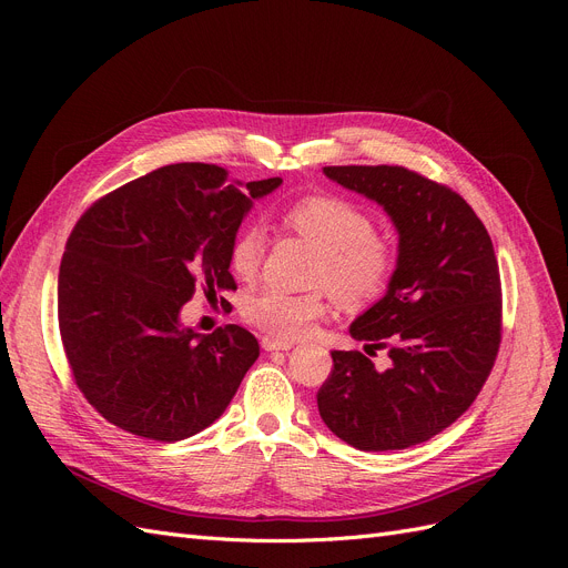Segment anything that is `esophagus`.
I'll return each instance as SVG.
<instances>
[{"label": "esophagus", "mask_w": 568, "mask_h": 568, "mask_svg": "<svg viewBox=\"0 0 568 568\" xmlns=\"http://www.w3.org/2000/svg\"><path fill=\"white\" fill-rule=\"evenodd\" d=\"M262 347H264L266 352H276V349L287 352V349H292V347H294V343H290V341H281V338H274V336H264V338H262Z\"/></svg>", "instance_id": "1"}]
</instances>
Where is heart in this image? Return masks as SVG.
Masks as SVG:
<instances>
[{
  "instance_id": "heart-1",
  "label": "heart",
  "mask_w": 568,
  "mask_h": 568,
  "mask_svg": "<svg viewBox=\"0 0 568 568\" xmlns=\"http://www.w3.org/2000/svg\"><path fill=\"white\" fill-rule=\"evenodd\" d=\"M290 230L300 232L322 251L315 285H326L345 306H359L386 287L394 272L389 242L373 234V219L354 202L336 195H306L294 200L283 214ZM264 230L246 225L230 246V268L242 281H253L264 255ZM326 313L320 292L292 294L264 287L251 294L242 315L257 329L278 338H300Z\"/></svg>"
}]
</instances>
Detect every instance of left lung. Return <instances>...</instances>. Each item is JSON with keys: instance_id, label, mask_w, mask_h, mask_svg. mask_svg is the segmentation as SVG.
<instances>
[{"instance_id": "1", "label": "left lung", "mask_w": 568, "mask_h": 568, "mask_svg": "<svg viewBox=\"0 0 568 568\" xmlns=\"http://www.w3.org/2000/svg\"><path fill=\"white\" fill-rule=\"evenodd\" d=\"M332 182L377 202L398 232L379 302L349 324L364 352H332L317 392L322 422L359 452H396L449 428L479 396L501 338L490 234L452 189L398 165H334ZM389 346L377 372L369 352Z\"/></svg>"}]
</instances>
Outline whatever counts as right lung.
<instances>
[{"mask_svg":"<svg viewBox=\"0 0 568 568\" xmlns=\"http://www.w3.org/2000/svg\"><path fill=\"white\" fill-rule=\"evenodd\" d=\"M281 184L176 163L101 197L75 223L57 281L59 334L103 419L179 442L225 412L260 356L257 338L239 324L197 334L182 308L200 285L209 296L236 290L232 239L253 202Z\"/></svg>","mask_w":568,"mask_h":568,"instance_id":"right-lung-1","label":"right lung"}]
</instances>
